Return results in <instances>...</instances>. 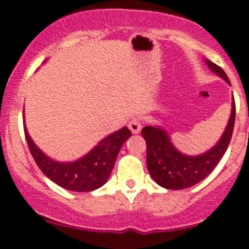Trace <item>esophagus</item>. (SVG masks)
<instances>
[{
	"instance_id": "34e87169",
	"label": "esophagus",
	"mask_w": 249,
	"mask_h": 249,
	"mask_svg": "<svg viewBox=\"0 0 249 249\" xmlns=\"http://www.w3.org/2000/svg\"><path fill=\"white\" fill-rule=\"evenodd\" d=\"M128 128L131 129L132 133H140V131H141V128H142V126H141L140 121H138L137 118H135V120L129 121Z\"/></svg>"
}]
</instances>
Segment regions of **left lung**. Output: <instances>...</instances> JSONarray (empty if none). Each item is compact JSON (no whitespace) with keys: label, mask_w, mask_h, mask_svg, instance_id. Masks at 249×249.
Returning a JSON list of instances; mask_svg holds the SVG:
<instances>
[{"label":"left lung","mask_w":249,"mask_h":249,"mask_svg":"<svg viewBox=\"0 0 249 249\" xmlns=\"http://www.w3.org/2000/svg\"><path fill=\"white\" fill-rule=\"evenodd\" d=\"M213 72L231 83L226 72L219 66L206 59ZM236 120V103L232 102V112L228 124L221 140L213 148L201 156H186L176 149L168 135L160 127L146 126L142 129V137L147 143V167L156 183L167 190L188 188L207 177L218 164L231 142Z\"/></svg>","instance_id":"8db88e82"}]
</instances>
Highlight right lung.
<instances>
[{"mask_svg":"<svg viewBox=\"0 0 249 249\" xmlns=\"http://www.w3.org/2000/svg\"><path fill=\"white\" fill-rule=\"evenodd\" d=\"M23 128L31 155L39 169L59 187L74 192H89L102 187L111 176L121 147L132 135L127 127H123L103 138L85 157L63 163L47 157L34 143L26 126Z\"/></svg>","mask_w":249,"mask_h":249,"instance_id":"right-lung-1","label":"right lung"}]
</instances>
